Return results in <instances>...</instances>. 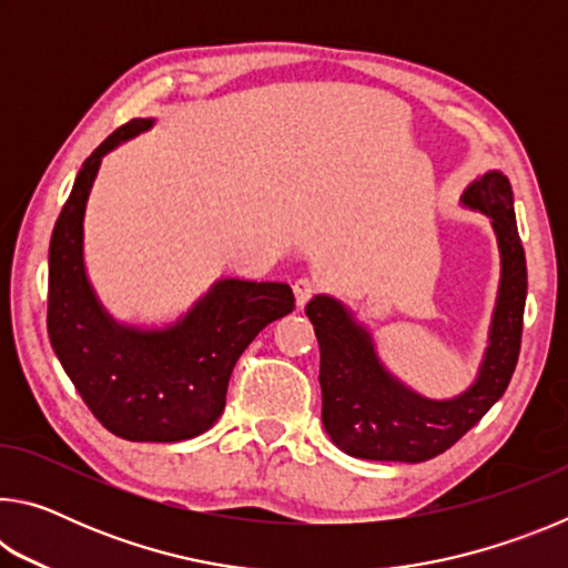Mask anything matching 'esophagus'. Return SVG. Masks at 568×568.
Here are the masks:
<instances>
[{"mask_svg":"<svg viewBox=\"0 0 568 568\" xmlns=\"http://www.w3.org/2000/svg\"><path fill=\"white\" fill-rule=\"evenodd\" d=\"M293 293H295V303L297 305H305L307 301H311V297L318 293V285H315L311 277H301V281H295V285H293Z\"/></svg>","mask_w":568,"mask_h":568,"instance_id":"obj_1","label":"esophagus"}]
</instances>
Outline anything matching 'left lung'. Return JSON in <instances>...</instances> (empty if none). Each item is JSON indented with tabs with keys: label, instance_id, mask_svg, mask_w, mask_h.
Wrapping results in <instances>:
<instances>
[{
	"label": "left lung",
	"instance_id": "1",
	"mask_svg": "<svg viewBox=\"0 0 568 568\" xmlns=\"http://www.w3.org/2000/svg\"><path fill=\"white\" fill-rule=\"evenodd\" d=\"M460 203L478 210L496 233L501 283L478 376L460 396L434 400L410 390L381 363L371 331L331 295L305 305L321 345L323 428L355 458L420 464L444 454L504 396L521 351L526 255L518 237L511 182L498 170L470 182Z\"/></svg>",
	"mask_w": 568,
	"mask_h": 568
}]
</instances>
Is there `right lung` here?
Returning a JSON list of instances; mask_svg holds the SVG:
<instances>
[{
  "instance_id": "1",
  "label": "right lung",
  "mask_w": 568,
  "mask_h": 568,
  "mask_svg": "<svg viewBox=\"0 0 568 568\" xmlns=\"http://www.w3.org/2000/svg\"><path fill=\"white\" fill-rule=\"evenodd\" d=\"M155 120H130L84 160L50 240L47 333L62 368L110 434L175 444L213 426L227 381L267 323L295 307L291 285L220 277L165 328L118 323L84 271V207L102 158Z\"/></svg>"
}]
</instances>
